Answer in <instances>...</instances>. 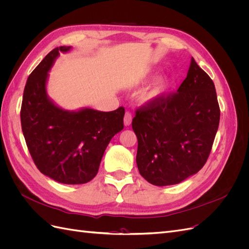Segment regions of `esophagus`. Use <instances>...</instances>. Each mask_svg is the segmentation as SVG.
<instances>
[{"label": "esophagus", "mask_w": 249, "mask_h": 249, "mask_svg": "<svg viewBox=\"0 0 249 249\" xmlns=\"http://www.w3.org/2000/svg\"><path fill=\"white\" fill-rule=\"evenodd\" d=\"M132 114L129 112H126L124 114V124L125 126H129L132 124Z\"/></svg>", "instance_id": "obj_1"}]
</instances>
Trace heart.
<instances>
[{
    "instance_id": "1",
    "label": "heart",
    "mask_w": 249,
    "mask_h": 249,
    "mask_svg": "<svg viewBox=\"0 0 249 249\" xmlns=\"http://www.w3.org/2000/svg\"><path fill=\"white\" fill-rule=\"evenodd\" d=\"M170 86V79L167 76L158 78L152 85L146 88L140 95L142 104H152L160 100L167 92Z\"/></svg>"
}]
</instances>
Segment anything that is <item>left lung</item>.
I'll return each instance as SVG.
<instances>
[{
    "label": "left lung",
    "instance_id": "8db88e82",
    "mask_svg": "<svg viewBox=\"0 0 249 249\" xmlns=\"http://www.w3.org/2000/svg\"><path fill=\"white\" fill-rule=\"evenodd\" d=\"M219 119L214 83L191 58L178 92L139 108L133 118L140 175L155 186H169L197 173L212 149Z\"/></svg>",
    "mask_w": 249,
    "mask_h": 249
}]
</instances>
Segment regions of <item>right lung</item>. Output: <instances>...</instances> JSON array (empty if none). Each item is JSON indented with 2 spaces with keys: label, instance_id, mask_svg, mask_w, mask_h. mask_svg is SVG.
I'll use <instances>...</instances> for the list:
<instances>
[{
  "label": "right lung",
  "instance_id": "1",
  "mask_svg": "<svg viewBox=\"0 0 249 249\" xmlns=\"http://www.w3.org/2000/svg\"><path fill=\"white\" fill-rule=\"evenodd\" d=\"M71 49H54L30 74L22 96L20 122L30 155L39 171L58 183L78 185L96 176L110 140L124 129V109L69 111L50 99L49 71L60 52Z\"/></svg>",
  "mask_w": 249,
  "mask_h": 249
}]
</instances>
